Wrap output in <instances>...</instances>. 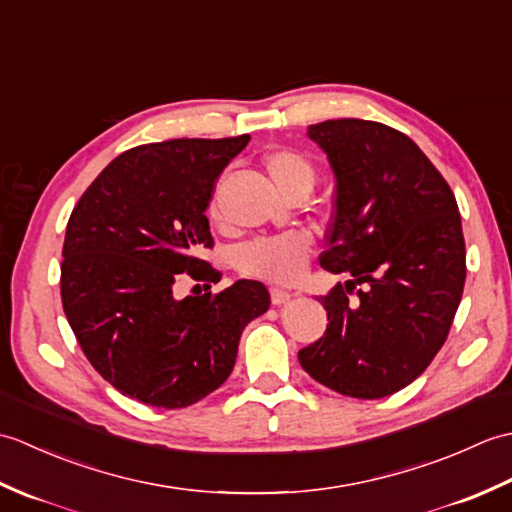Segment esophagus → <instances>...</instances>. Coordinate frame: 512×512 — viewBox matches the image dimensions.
Here are the masks:
<instances>
[{
	"instance_id": "esophagus-1",
	"label": "esophagus",
	"mask_w": 512,
	"mask_h": 512,
	"mask_svg": "<svg viewBox=\"0 0 512 512\" xmlns=\"http://www.w3.org/2000/svg\"><path fill=\"white\" fill-rule=\"evenodd\" d=\"M290 299H292V295L288 290H281V288L270 290V301H273V306H286Z\"/></svg>"
}]
</instances>
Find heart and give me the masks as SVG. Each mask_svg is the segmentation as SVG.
<instances>
[{"mask_svg": "<svg viewBox=\"0 0 512 512\" xmlns=\"http://www.w3.org/2000/svg\"><path fill=\"white\" fill-rule=\"evenodd\" d=\"M264 167L281 195H292L301 189H312V162L290 149L270 151ZM215 215V209H213ZM312 239L306 233H284L275 237H257L237 250V268L246 277L262 279L266 284H292L306 268Z\"/></svg>", "mask_w": 512, "mask_h": 512, "instance_id": "obj_1", "label": "heart"}]
</instances>
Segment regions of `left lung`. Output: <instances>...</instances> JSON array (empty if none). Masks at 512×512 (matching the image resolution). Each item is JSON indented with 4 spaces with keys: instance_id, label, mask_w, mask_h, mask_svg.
I'll return each mask as SVG.
<instances>
[{
    "instance_id": "obj_1",
    "label": "left lung",
    "mask_w": 512,
    "mask_h": 512,
    "mask_svg": "<svg viewBox=\"0 0 512 512\" xmlns=\"http://www.w3.org/2000/svg\"><path fill=\"white\" fill-rule=\"evenodd\" d=\"M334 173V220L321 266L350 273L321 297L328 330L299 363L352 398L413 383L447 341L460 306L466 250L458 202L405 134L339 118L308 127ZM356 285L359 299L346 297Z\"/></svg>"
}]
</instances>
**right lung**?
<instances>
[{
	"label": "right lung",
	"mask_w": 512,
	"mask_h": 512,
	"mask_svg": "<svg viewBox=\"0 0 512 512\" xmlns=\"http://www.w3.org/2000/svg\"><path fill=\"white\" fill-rule=\"evenodd\" d=\"M237 138H176L114 158L74 206L63 242L61 301L88 361L121 394L180 409L231 376L239 336L262 317V281L217 295H176L182 273L220 281L198 253L213 246L209 209Z\"/></svg>",
	"instance_id": "1"
}]
</instances>
